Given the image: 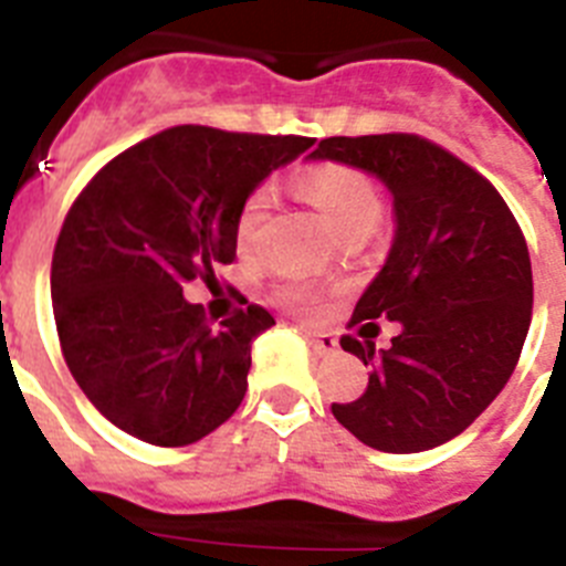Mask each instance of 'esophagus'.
Masks as SVG:
<instances>
[{"label": "esophagus", "mask_w": 566, "mask_h": 566, "mask_svg": "<svg viewBox=\"0 0 566 566\" xmlns=\"http://www.w3.org/2000/svg\"><path fill=\"white\" fill-rule=\"evenodd\" d=\"M304 336H307V342H311V347L316 356H333V353H338V342L331 336V333L304 331Z\"/></svg>", "instance_id": "esophagus-1"}]
</instances>
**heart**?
<instances>
[{
	"instance_id": "obj_1",
	"label": "heart",
	"mask_w": 566,
	"mask_h": 566,
	"mask_svg": "<svg viewBox=\"0 0 566 566\" xmlns=\"http://www.w3.org/2000/svg\"><path fill=\"white\" fill-rule=\"evenodd\" d=\"M296 185L298 193L324 216V222L331 224L338 239L347 233H356V230L370 233L378 219H381V196H378L370 176H365L356 167L336 165V161L316 165L311 170H304ZM264 216H268V196L262 190H255L242 201L233 222L235 248L242 253L253 250ZM279 298L290 307L307 311V307H316L322 293H318L316 284L284 282L279 284Z\"/></svg>"
}]
</instances>
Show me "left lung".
<instances>
[{"label": "left lung", "mask_w": 566, "mask_h": 566, "mask_svg": "<svg viewBox=\"0 0 566 566\" xmlns=\"http://www.w3.org/2000/svg\"><path fill=\"white\" fill-rule=\"evenodd\" d=\"M307 159L356 167L392 199L390 250L350 322H366L361 338H342L370 381L331 410L373 450L424 453L464 432L513 376L533 316L527 242L484 176L419 136H333ZM370 317L400 324L385 352Z\"/></svg>", "instance_id": "1"}]
</instances>
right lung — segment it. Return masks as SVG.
Returning a JSON list of instances; mask_svg holds the SVG:
<instances>
[{
	"label": "right lung",
	"instance_id": "add662e5",
	"mask_svg": "<svg viewBox=\"0 0 566 566\" xmlns=\"http://www.w3.org/2000/svg\"><path fill=\"white\" fill-rule=\"evenodd\" d=\"M307 147L170 127L107 161L73 201L51 268L59 342L91 405L127 436L185 447L239 410L250 344L276 318L250 304L210 327L181 290L233 262L242 201Z\"/></svg>",
	"mask_w": 566,
	"mask_h": 566
}]
</instances>
